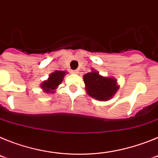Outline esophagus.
Wrapping results in <instances>:
<instances>
[{"mask_svg":"<svg viewBox=\"0 0 158 158\" xmlns=\"http://www.w3.org/2000/svg\"><path fill=\"white\" fill-rule=\"evenodd\" d=\"M71 73H73V74H77L79 72H78L77 69H74V70H71Z\"/></svg>","mask_w":158,"mask_h":158,"instance_id":"34e87169","label":"esophagus"}]
</instances>
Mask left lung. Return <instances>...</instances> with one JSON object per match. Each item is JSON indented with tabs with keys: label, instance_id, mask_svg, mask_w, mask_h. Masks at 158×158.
<instances>
[{
	"label": "left lung",
	"instance_id": "1",
	"mask_svg": "<svg viewBox=\"0 0 158 158\" xmlns=\"http://www.w3.org/2000/svg\"><path fill=\"white\" fill-rule=\"evenodd\" d=\"M84 81L88 94L101 101L111 99L118 89L115 79L104 77L95 71L85 75Z\"/></svg>",
	"mask_w": 158,
	"mask_h": 158
}]
</instances>
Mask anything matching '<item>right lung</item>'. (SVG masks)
Returning a JSON list of instances; mask_svg holds the SVG:
<instances>
[{"label": "right lung", "instance_id": "obj_1", "mask_svg": "<svg viewBox=\"0 0 158 158\" xmlns=\"http://www.w3.org/2000/svg\"><path fill=\"white\" fill-rule=\"evenodd\" d=\"M65 74V72H64V71H54L50 75L48 80L45 81L42 84V89L46 93H54V90L62 83Z\"/></svg>", "mask_w": 158, "mask_h": 158}]
</instances>
